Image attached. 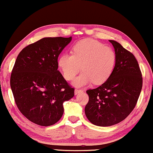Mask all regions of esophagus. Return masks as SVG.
Instances as JSON below:
<instances>
[{"label":"esophagus","mask_w":153,"mask_h":153,"mask_svg":"<svg viewBox=\"0 0 153 153\" xmlns=\"http://www.w3.org/2000/svg\"><path fill=\"white\" fill-rule=\"evenodd\" d=\"M82 90L79 89V88H75L74 94H75V95H76V94H78L79 93H80V92H82Z\"/></svg>","instance_id":"esophagus-1"}]
</instances>
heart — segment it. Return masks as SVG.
<instances>
[{
    "label": "heart",
    "mask_w": 153,
    "mask_h": 153,
    "mask_svg": "<svg viewBox=\"0 0 153 153\" xmlns=\"http://www.w3.org/2000/svg\"><path fill=\"white\" fill-rule=\"evenodd\" d=\"M116 54L112 48L99 41L85 39L74 45L72 54L59 56L58 66L65 79L71 80L80 71L83 72L73 81L75 86H84L93 82L94 84L105 82L114 71Z\"/></svg>",
    "instance_id": "b5f03b06"
}]
</instances>
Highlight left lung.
I'll list each match as a JSON object with an SVG mask.
<instances>
[{
	"instance_id": "obj_1",
	"label": "left lung",
	"mask_w": 153,
	"mask_h": 153,
	"mask_svg": "<svg viewBox=\"0 0 153 153\" xmlns=\"http://www.w3.org/2000/svg\"><path fill=\"white\" fill-rule=\"evenodd\" d=\"M116 62L110 77L101 86L88 89L85 114L94 125L111 126L123 120L132 112L140 96L143 78L137 59L120 43L109 40Z\"/></svg>"
}]
</instances>
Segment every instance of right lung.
I'll return each mask as SVG.
<instances>
[{
    "label": "right lung",
    "mask_w": 153,
    "mask_h": 153,
    "mask_svg": "<svg viewBox=\"0 0 153 153\" xmlns=\"http://www.w3.org/2000/svg\"><path fill=\"white\" fill-rule=\"evenodd\" d=\"M70 37H44L22 49L10 76V87L19 110L42 126L54 125L64 113L63 103L74 96L58 69V56Z\"/></svg>",
    "instance_id": "1"
}]
</instances>
